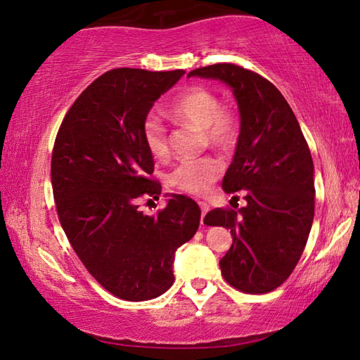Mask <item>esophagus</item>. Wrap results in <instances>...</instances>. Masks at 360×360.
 Segmentation results:
<instances>
[{"label": "esophagus", "instance_id": "obj_1", "mask_svg": "<svg viewBox=\"0 0 360 360\" xmlns=\"http://www.w3.org/2000/svg\"><path fill=\"white\" fill-rule=\"evenodd\" d=\"M198 205H200V210H202V224H203V219L206 216V212L210 211V205L206 202H198Z\"/></svg>", "mask_w": 360, "mask_h": 360}]
</instances>
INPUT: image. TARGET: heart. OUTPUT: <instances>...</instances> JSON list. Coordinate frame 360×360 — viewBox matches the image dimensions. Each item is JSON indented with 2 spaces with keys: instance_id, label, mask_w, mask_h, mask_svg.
Returning <instances> with one entry per match:
<instances>
[{
  "instance_id": "b5f03b06",
  "label": "heart",
  "mask_w": 360,
  "mask_h": 360,
  "mask_svg": "<svg viewBox=\"0 0 360 360\" xmlns=\"http://www.w3.org/2000/svg\"><path fill=\"white\" fill-rule=\"evenodd\" d=\"M173 119L192 124L203 130L205 139L210 146L227 150L238 139V119L236 115L222 108L219 96L206 87H192L173 101L168 109ZM143 139L148 150L157 158L168 154L167 129L160 120L148 117L143 124ZM222 173V163L214 157L184 160L168 176L173 187L193 195L208 192L214 181Z\"/></svg>"
}]
</instances>
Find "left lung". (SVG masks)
I'll use <instances>...</instances> for the list:
<instances>
[{"label":"left lung","mask_w":360,"mask_h":360,"mask_svg":"<svg viewBox=\"0 0 360 360\" xmlns=\"http://www.w3.org/2000/svg\"><path fill=\"white\" fill-rule=\"evenodd\" d=\"M191 76L219 79L238 103L240 136L222 188L243 191L246 206L216 208L203 222L230 229L233 243L219 262L225 281L265 294L289 278L307 246L314 217L311 152L289 103L257 72L217 63Z\"/></svg>","instance_id":"obj_1"}]
</instances>
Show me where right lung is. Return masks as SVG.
<instances>
[{
	"mask_svg": "<svg viewBox=\"0 0 360 360\" xmlns=\"http://www.w3.org/2000/svg\"><path fill=\"white\" fill-rule=\"evenodd\" d=\"M186 71L117 68L89 85L60 125L52 188L60 224L90 275L112 295L150 300L174 281V252L200 225L198 205L173 193L157 216L138 198L158 200L143 124L154 101Z\"/></svg>",
	"mask_w": 360,
	"mask_h": 360,
	"instance_id": "1",
	"label": "right lung"
}]
</instances>
